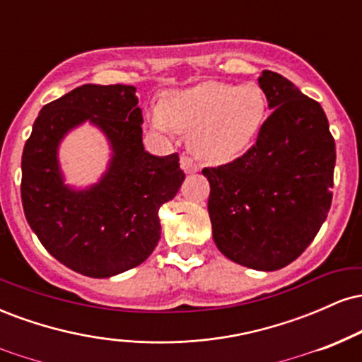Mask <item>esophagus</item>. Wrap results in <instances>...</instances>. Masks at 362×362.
<instances>
[{
	"instance_id": "esophagus-1",
	"label": "esophagus",
	"mask_w": 362,
	"mask_h": 362,
	"mask_svg": "<svg viewBox=\"0 0 362 362\" xmlns=\"http://www.w3.org/2000/svg\"><path fill=\"white\" fill-rule=\"evenodd\" d=\"M180 167H182V170H184L185 173L199 172V165L195 163L192 158H189V156H185V155L180 156Z\"/></svg>"
}]
</instances>
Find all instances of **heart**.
<instances>
[{"instance_id":"obj_1","label":"heart","mask_w":362,"mask_h":362,"mask_svg":"<svg viewBox=\"0 0 362 362\" xmlns=\"http://www.w3.org/2000/svg\"><path fill=\"white\" fill-rule=\"evenodd\" d=\"M267 102L255 83L204 81L165 97L151 110L158 132H190V148L209 163H230L250 149L265 120Z\"/></svg>"}]
</instances>
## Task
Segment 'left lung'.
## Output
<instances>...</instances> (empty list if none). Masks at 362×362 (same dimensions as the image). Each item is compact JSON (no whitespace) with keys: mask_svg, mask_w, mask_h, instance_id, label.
Wrapping results in <instances>:
<instances>
[{"mask_svg":"<svg viewBox=\"0 0 362 362\" xmlns=\"http://www.w3.org/2000/svg\"><path fill=\"white\" fill-rule=\"evenodd\" d=\"M259 85L272 114L257 143L228 165L204 168L213 238L226 259L277 271L313 242L332 204L335 141L318 102L279 73Z\"/></svg>","mask_w":362,"mask_h":362,"instance_id":"obj_1","label":"left lung"}]
</instances>
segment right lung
Segmentation results:
<instances>
[{
    "instance_id": "right-lung-1",
    "label": "right lung",
    "mask_w": 362,
    "mask_h": 362,
    "mask_svg": "<svg viewBox=\"0 0 362 362\" xmlns=\"http://www.w3.org/2000/svg\"><path fill=\"white\" fill-rule=\"evenodd\" d=\"M132 85H83L42 107L22 155V204L32 231L54 259L83 276L126 272L155 250L158 211L175 197L178 155L155 156L143 144V114ZM88 122L111 148L98 182L65 184L62 139Z\"/></svg>"
}]
</instances>
